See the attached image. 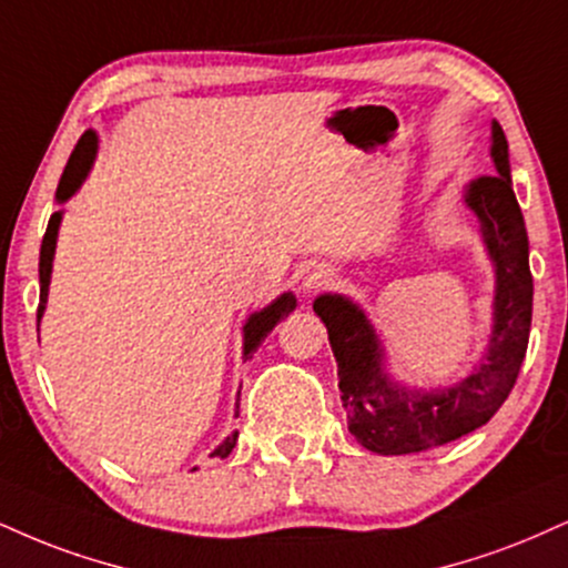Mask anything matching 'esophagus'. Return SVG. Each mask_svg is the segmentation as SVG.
Returning <instances> with one entry per match:
<instances>
[{
  "label": "esophagus",
  "instance_id": "34e87169",
  "mask_svg": "<svg viewBox=\"0 0 568 568\" xmlns=\"http://www.w3.org/2000/svg\"><path fill=\"white\" fill-rule=\"evenodd\" d=\"M333 277H336V272H333L331 266H325V264L306 266V270L302 272V291L304 293L323 291V288H327V285L333 283Z\"/></svg>",
  "mask_w": 568,
  "mask_h": 568
}]
</instances>
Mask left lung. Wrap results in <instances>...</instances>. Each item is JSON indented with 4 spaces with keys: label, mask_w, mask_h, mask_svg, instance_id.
<instances>
[{
    "label": "left lung",
    "mask_w": 568,
    "mask_h": 568,
    "mask_svg": "<svg viewBox=\"0 0 568 568\" xmlns=\"http://www.w3.org/2000/svg\"><path fill=\"white\" fill-rule=\"evenodd\" d=\"M495 174L463 190V203L481 224L489 262L495 266L491 331L479 365L453 386H405L386 371L384 341L357 302L344 293L314 298V312L327 327L338 362L341 402L362 447L378 455H413L460 439L484 426L514 388L529 344L531 272L529 237L510 182L508 140L491 121L489 145Z\"/></svg>",
    "instance_id": "obj_1"
}]
</instances>
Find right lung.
I'll return each mask as SVG.
<instances>
[{"label":"right lung","instance_id":"right-lung-1","mask_svg":"<svg viewBox=\"0 0 568 568\" xmlns=\"http://www.w3.org/2000/svg\"><path fill=\"white\" fill-rule=\"evenodd\" d=\"M94 155H98V132H92V129H89V132L81 134L79 145L73 148L71 159H68V166H65L63 176H60L54 201L65 203L68 197L79 193V187L87 180L89 169H92ZM60 222H63V211H54V214L50 216V224H47V232H44L42 254H39V285H42V291H39L37 331H39V323H42L44 310H47V293H50L52 258H54V245H58ZM293 310H296V296H293V293L288 291V293H280L275 302L266 304L264 310L251 314V317L245 320V325H243V359H251V354H254L258 346H262L266 333H272V327H275L283 317H288ZM235 442H237V432L230 434L227 439L219 444V447L214 449V455L227 457L232 453V447H235Z\"/></svg>","mask_w":568,"mask_h":568}]
</instances>
